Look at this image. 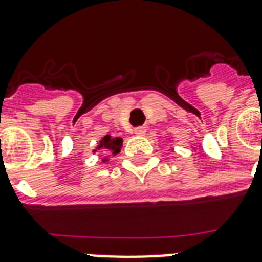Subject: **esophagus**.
I'll use <instances>...</instances> for the list:
<instances>
[{
	"label": "esophagus",
	"instance_id": "1",
	"mask_svg": "<svg viewBox=\"0 0 262 262\" xmlns=\"http://www.w3.org/2000/svg\"><path fill=\"white\" fill-rule=\"evenodd\" d=\"M145 130H147V129H145V126L136 127V129H135V135L136 136H143L145 133Z\"/></svg>",
	"mask_w": 262,
	"mask_h": 262
}]
</instances>
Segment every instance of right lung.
<instances>
[{
  "label": "right lung",
  "mask_w": 262,
  "mask_h": 262,
  "mask_svg": "<svg viewBox=\"0 0 262 262\" xmlns=\"http://www.w3.org/2000/svg\"><path fill=\"white\" fill-rule=\"evenodd\" d=\"M121 147H122V139L121 137H111L110 135H107L100 140V144L97 145L96 149H104L105 152H111L113 155H117L121 151ZM96 149L93 152H96ZM101 161L107 162V158H103Z\"/></svg>",
  "instance_id": "1"
}]
</instances>
